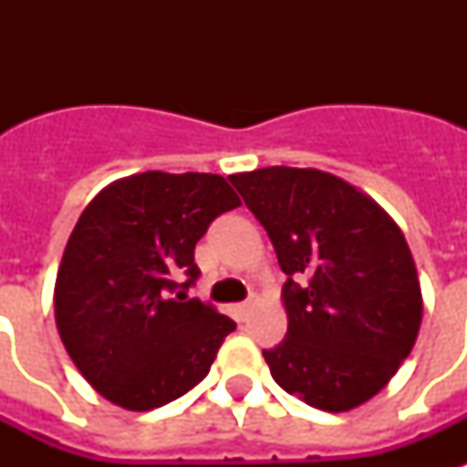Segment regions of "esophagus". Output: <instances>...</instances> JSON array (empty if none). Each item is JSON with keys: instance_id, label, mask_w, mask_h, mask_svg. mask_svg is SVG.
I'll return each mask as SVG.
<instances>
[{"instance_id": "obj_1", "label": "esophagus", "mask_w": 467, "mask_h": 467, "mask_svg": "<svg viewBox=\"0 0 467 467\" xmlns=\"http://www.w3.org/2000/svg\"><path fill=\"white\" fill-rule=\"evenodd\" d=\"M252 306H254L252 300H247V303H240V306L234 307V312H237V317L247 319L249 317V310H252Z\"/></svg>"}]
</instances>
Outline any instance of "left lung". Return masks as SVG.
I'll use <instances>...</instances> for the list:
<instances>
[{"label": "left lung", "mask_w": 467, "mask_h": 467, "mask_svg": "<svg viewBox=\"0 0 467 467\" xmlns=\"http://www.w3.org/2000/svg\"><path fill=\"white\" fill-rule=\"evenodd\" d=\"M288 276L285 339L264 348L285 392L348 412L390 383L421 325V285L398 223L339 176L264 167L227 176ZM306 275L298 286L293 275Z\"/></svg>", "instance_id": "obj_1"}]
</instances>
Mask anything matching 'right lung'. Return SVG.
Wrapping results in <instances>:
<instances>
[{
    "instance_id": "1",
    "label": "right lung",
    "mask_w": 467,
    "mask_h": 467,
    "mask_svg": "<svg viewBox=\"0 0 467 467\" xmlns=\"http://www.w3.org/2000/svg\"><path fill=\"white\" fill-rule=\"evenodd\" d=\"M237 205L218 174L142 171L109 183L84 208L55 278V325L101 398L148 412L208 376L234 322L189 300L186 288L201 274L196 242Z\"/></svg>"
}]
</instances>
